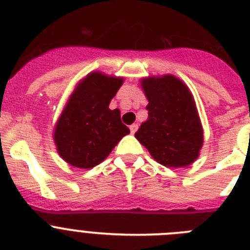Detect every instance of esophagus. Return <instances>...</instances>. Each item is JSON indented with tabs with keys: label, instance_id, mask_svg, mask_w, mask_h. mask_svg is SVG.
Returning <instances> with one entry per match:
<instances>
[{
	"label": "esophagus",
	"instance_id": "34e87169",
	"mask_svg": "<svg viewBox=\"0 0 250 250\" xmlns=\"http://www.w3.org/2000/svg\"><path fill=\"white\" fill-rule=\"evenodd\" d=\"M129 129H130V133L134 134L137 132V129H138V125H136V123H134V125H129Z\"/></svg>",
	"mask_w": 250,
	"mask_h": 250
}]
</instances>
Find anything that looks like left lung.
Wrapping results in <instances>:
<instances>
[{
	"label": "left lung",
	"mask_w": 250,
	"mask_h": 250,
	"mask_svg": "<svg viewBox=\"0 0 250 250\" xmlns=\"http://www.w3.org/2000/svg\"><path fill=\"white\" fill-rule=\"evenodd\" d=\"M142 88L149 102L148 120L136 132V138L162 166L192 164L203 146V128L188 87L167 75L142 80Z\"/></svg>",
	"instance_id": "1"
}]
</instances>
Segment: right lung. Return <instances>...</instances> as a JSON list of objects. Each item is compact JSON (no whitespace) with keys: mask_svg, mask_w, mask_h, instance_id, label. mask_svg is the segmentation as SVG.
Segmentation results:
<instances>
[{"mask_svg":"<svg viewBox=\"0 0 250 250\" xmlns=\"http://www.w3.org/2000/svg\"><path fill=\"white\" fill-rule=\"evenodd\" d=\"M122 77L92 72L71 94L53 133L60 156L73 167L89 169L108 157L129 133L120 109L109 103L122 86Z\"/></svg>","mask_w":250,"mask_h":250,"instance_id":"obj_1","label":"right lung"}]
</instances>
